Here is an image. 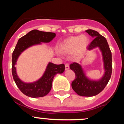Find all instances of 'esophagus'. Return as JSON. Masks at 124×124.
I'll list each match as a JSON object with an SVG mask.
<instances>
[{
    "label": "esophagus",
    "instance_id": "34e87169",
    "mask_svg": "<svg viewBox=\"0 0 124 124\" xmlns=\"http://www.w3.org/2000/svg\"><path fill=\"white\" fill-rule=\"evenodd\" d=\"M69 69V65L68 64H65V69L68 70Z\"/></svg>",
    "mask_w": 124,
    "mask_h": 124
}]
</instances>
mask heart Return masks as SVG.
I'll return each instance as SVG.
<instances>
[{"mask_svg": "<svg viewBox=\"0 0 124 124\" xmlns=\"http://www.w3.org/2000/svg\"><path fill=\"white\" fill-rule=\"evenodd\" d=\"M89 42V38L85 35L70 37L61 44L60 49L62 53H74L75 56H80L86 51Z\"/></svg>", "mask_w": 124, "mask_h": 124, "instance_id": "b5f03b06", "label": "heart"}]
</instances>
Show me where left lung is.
I'll return each mask as SVG.
<instances>
[{
  "instance_id": "obj_1",
  "label": "left lung",
  "mask_w": 124,
  "mask_h": 124,
  "mask_svg": "<svg viewBox=\"0 0 124 124\" xmlns=\"http://www.w3.org/2000/svg\"><path fill=\"white\" fill-rule=\"evenodd\" d=\"M86 32L94 38L87 46L88 50L98 47L101 51L105 72L100 80H90L85 75L80 64L73 62L70 65V69L75 73V79L72 83V87L79 96L92 97L102 92L108 83L112 73V55L106 38L93 30H87Z\"/></svg>"
}]
</instances>
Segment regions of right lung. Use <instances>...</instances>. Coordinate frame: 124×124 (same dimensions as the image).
I'll return each instance as SVG.
<instances>
[{"instance_id":"1","label":"right lung","mask_w":124,"mask_h":124,"mask_svg":"<svg viewBox=\"0 0 124 124\" xmlns=\"http://www.w3.org/2000/svg\"><path fill=\"white\" fill-rule=\"evenodd\" d=\"M56 36V34L33 30L18 39L12 54V75L17 86L24 94L32 98L41 97L48 94L52 88L54 78L57 73L65 70L64 64L55 65L51 62L48 64L44 75L39 80L32 83H25L19 79L16 73L15 65L20 55L24 51L41 42H49Z\"/></svg>"}]
</instances>
